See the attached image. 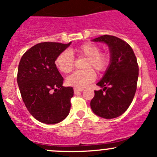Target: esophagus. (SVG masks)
Here are the masks:
<instances>
[{
	"instance_id": "esophagus-1",
	"label": "esophagus",
	"mask_w": 157,
	"mask_h": 157,
	"mask_svg": "<svg viewBox=\"0 0 157 157\" xmlns=\"http://www.w3.org/2000/svg\"><path fill=\"white\" fill-rule=\"evenodd\" d=\"M82 90H83V89H76V88H75V89H74V92L76 94V93H78V92H82Z\"/></svg>"
}]
</instances>
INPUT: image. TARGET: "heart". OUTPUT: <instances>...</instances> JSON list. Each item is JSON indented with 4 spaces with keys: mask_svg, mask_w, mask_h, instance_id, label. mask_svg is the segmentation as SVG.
Masks as SVG:
<instances>
[{
    "mask_svg": "<svg viewBox=\"0 0 157 157\" xmlns=\"http://www.w3.org/2000/svg\"><path fill=\"white\" fill-rule=\"evenodd\" d=\"M101 48L98 44L87 42L81 44L74 50L78 57H86L85 68L83 71H76L67 78V83L76 89H83L89 86L95 79V73L93 68L98 72H103L110 64V56L108 53L100 52ZM55 65L62 73H69L74 68L75 59L68 51H64L59 55Z\"/></svg>",
    "mask_w": 157,
    "mask_h": 157,
    "instance_id": "heart-1",
    "label": "heart"
}]
</instances>
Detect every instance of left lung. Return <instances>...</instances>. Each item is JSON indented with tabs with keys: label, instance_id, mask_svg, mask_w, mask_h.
Wrapping results in <instances>:
<instances>
[{
	"label": "left lung",
	"instance_id": "left-lung-1",
	"mask_svg": "<svg viewBox=\"0 0 157 157\" xmlns=\"http://www.w3.org/2000/svg\"><path fill=\"white\" fill-rule=\"evenodd\" d=\"M92 41L107 44L110 64L97 86L90 105L95 114L104 119H113L127 110L135 95L139 66L133 50L128 43L113 35H105Z\"/></svg>",
	"mask_w": 157,
	"mask_h": 157
}]
</instances>
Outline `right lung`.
<instances>
[{
    "mask_svg": "<svg viewBox=\"0 0 157 157\" xmlns=\"http://www.w3.org/2000/svg\"><path fill=\"white\" fill-rule=\"evenodd\" d=\"M71 42H41L28 49L21 59L17 81L25 106L32 116L55 124L68 116L72 87H64L55 60Z\"/></svg>",
    "mask_w": 157,
    "mask_h": 157,
    "instance_id": "add662e5",
    "label": "right lung"
}]
</instances>
